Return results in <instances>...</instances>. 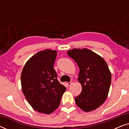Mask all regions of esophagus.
Wrapping results in <instances>:
<instances>
[{
  "instance_id": "34e87169",
  "label": "esophagus",
  "mask_w": 129,
  "mask_h": 129,
  "mask_svg": "<svg viewBox=\"0 0 129 129\" xmlns=\"http://www.w3.org/2000/svg\"><path fill=\"white\" fill-rule=\"evenodd\" d=\"M67 85H68V86H70V85H71V84H72V82H68L67 83Z\"/></svg>"
}]
</instances>
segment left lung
<instances>
[{
  "label": "left lung",
  "mask_w": 129,
  "mask_h": 129,
  "mask_svg": "<svg viewBox=\"0 0 129 129\" xmlns=\"http://www.w3.org/2000/svg\"><path fill=\"white\" fill-rule=\"evenodd\" d=\"M68 56L78 65V80L82 92L75 98L76 104L84 112L98 108L108 95L111 84V73L105 60L87 49L69 50Z\"/></svg>",
  "instance_id": "left-lung-1"
}]
</instances>
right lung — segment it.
<instances>
[{
	"mask_svg": "<svg viewBox=\"0 0 129 129\" xmlns=\"http://www.w3.org/2000/svg\"><path fill=\"white\" fill-rule=\"evenodd\" d=\"M56 56L55 50L39 52L26 62L21 75L23 93L28 103L35 110L45 114L59 107L66 90L58 81L54 69Z\"/></svg>",
	"mask_w": 129,
	"mask_h": 129,
	"instance_id": "right-lung-1",
	"label": "right lung"
}]
</instances>
